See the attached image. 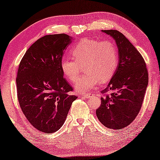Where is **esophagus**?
I'll return each mask as SVG.
<instances>
[{
	"instance_id": "obj_1",
	"label": "esophagus",
	"mask_w": 160,
	"mask_h": 160,
	"mask_svg": "<svg viewBox=\"0 0 160 160\" xmlns=\"http://www.w3.org/2000/svg\"><path fill=\"white\" fill-rule=\"evenodd\" d=\"M90 96H91V95H90V93H85L82 95V97H84L85 98H89Z\"/></svg>"
}]
</instances>
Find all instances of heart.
<instances>
[{
    "instance_id": "b5f03b06",
    "label": "heart",
    "mask_w": 160,
    "mask_h": 160,
    "mask_svg": "<svg viewBox=\"0 0 160 160\" xmlns=\"http://www.w3.org/2000/svg\"><path fill=\"white\" fill-rule=\"evenodd\" d=\"M74 60L63 59L62 71L70 82H75L84 66L87 72L78 79L75 88L79 92H85L98 84L110 81L118 67V57L116 45L110 41L85 38L81 40L71 51Z\"/></svg>"
}]
</instances>
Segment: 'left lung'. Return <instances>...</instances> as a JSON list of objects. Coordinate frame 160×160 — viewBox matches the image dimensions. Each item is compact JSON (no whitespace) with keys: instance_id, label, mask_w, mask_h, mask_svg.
I'll use <instances>...</instances> for the list:
<instances>
[{"instance_id":"8db88e82","label":"left lung","mask_w":160,"mask_h":160,"mask_svg":"<svg viewBox=\"0 0 160 160\" xmlns=\"http://www.w3.org/2000/svg\"><path fill=\"white\" fill-rule=\"evenodd\" d=\"M115 39L118 64L108 86L102 90L101 106L96 115L102 124L121 129L132 123L141 110L148 85V71L142 54L122 33L102 30Z\"/></svg>"}]
</instances>
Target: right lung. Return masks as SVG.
Instances as JSON below:
<instances>
[{
  "mask_svg": "<svg viewBox=\"0 0 160 160\" xmlns=\"http://www.w3.org/2000/svg\"><path fill=\"white\" fill-rule=\"evenodd\" d=\"M71 42L65 34L44 36L27 49L19 64L18 103L29 123L42 132L59 130L78 98L70 94L73 88L61 69L64 51Z\"/></svg>",
  "mask_w": 160,
  "mask_h": 160,
  "instance_id": "right-lung-1",
  "label": "right lung"
}]
</instances>
